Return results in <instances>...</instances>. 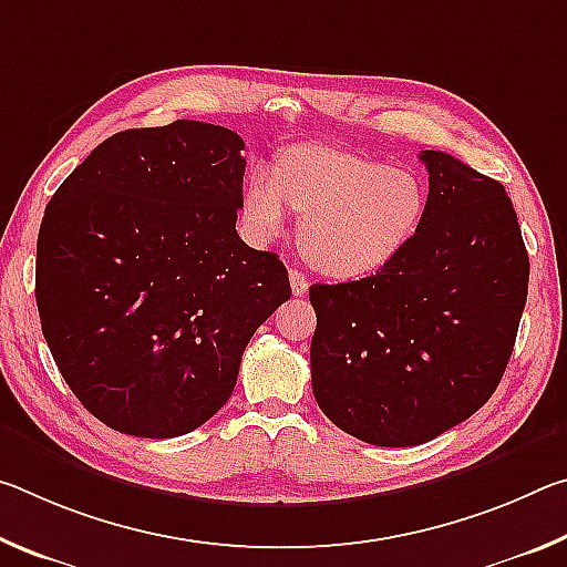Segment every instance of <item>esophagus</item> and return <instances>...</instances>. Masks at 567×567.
I'll return each instance as SVG.
<instances>
[{"instance_id": "obj_1", "label": "esophagus", "mask_w": 567, "mask_h": 567, "mask_svg": "<svg viewBox=\"0 0 567 567\" xmlns=\"http://www.w3.org/2000/svg\"><path fill=\"white\" fill-rule=\"evenodd\" d=\"M290 285H292V295L302 297V295H307L310 280H307V275H302L300 270H290Z\"/></svg>"}]
</instances>
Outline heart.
<instances>
[{
  "label": "heart",
  "instance_id": "1",
  "mask_svg": "<svg viewBox=\"0 0 567 567\" xmlns=\"http://www.w3.org/2000/svg\"><path fill=\"white\" fill-rule=\"evenodd\" d=\"M239 209L260 239L280 233L292 209L302 219L305 260L332 280H360L412 243L427 213V189L408 167L305 142L275 157L272 177L249 172Z\"/></svg>",
  "mask_w": 567,
  "mask_h": 567
}]
</instances>
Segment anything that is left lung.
I'll use <instances>...</instances> for the list:
<instances>
[{
    "label": "left lung",
    "mask_w": 567,
    "mask_h": 567,
    "mask_svg": "<svg viewBox=\"0 0 567 567\" xmlns=\"http://www.w3.org/2000/svg\"><path fill=\"white\" fill-rule=\"evenodd\" d=\"M430 175L417 235L380 272L312 285V392L344 433L408 447L485 405L513 354L527 300L525 243L501 182L447 152Z\"/></svg>",
    "instance_id": "8db88e82"
}]
</instances>
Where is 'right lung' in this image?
<instances>
[{"instance_id": "1", "label": "right lung", "mask_w": 567, "mask_h": 567, "mask_svg": "<svg viewBox=\"0 0 567 567\" xmlns=\"http://www.w3.org/2000/svg\"><path fill=\"white\" fill-rule=\"evenodd\" d=\"M243 150L237 132L195 120L124 130L44 209V340L76 400L124 435L205 425L233 395L249 338L290 300L280 257L235 229Z\"/></svg>"}]
</instances>
